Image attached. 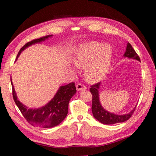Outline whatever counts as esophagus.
I'll use <instances>...</instances> for the list:
<instances>
[{"instance_id":"obj_1","label":"esophagus","mask_w":156,"mask_h":156,"mask_svg":"<svg viewBox=\"0 0 156 156\" xmlns=\"http://www.w3.org/2000/svg\"><path fill=\"white\" fill-rule=\"evenodd\" d=\"M76 89H77L78 91H80L83 90V89H86L87 87L82 83H78L76 84Z\"/></svg>"}]
</instances>
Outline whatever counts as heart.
I'll return each instance as SVG.
<instances>
[{"instance_id":"obj_1","label":"heart","mask_w":156,"mask_h":156,"mask_svg":"<svg viewBox=\"0 0 156 156\" xmlns=\"http://www.w3.org/2000/svg\"><path fill=\"white\" fill-rule=\"evenodd\" d=\"M113 54L112 47L99 42L84 43L76 50L73 63L78 68H84V75L89 83L99 81L107 74Z\"/></svg>"}]
</instances>
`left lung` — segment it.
Masks as SVG:
<instances>
[{
    "label": "left lung",
    "instance_id": "obj_1",
    "mask_svg": "<svg viewBox=\"0 0 156 156\" xmlns=\"http://www.w3.org/2000/svg\"><path fill=\"white\" fill-rule=\"evenodd\" d=\"M125 57L129 58L136 59L140 61V57L135 50L131 46V44L128 43L127 46H126V50L124 54ZM100 83H97L91 86V88L89 89L90 92L92 94V107L91 110L92 113L94 118H96L102 124L105 125H112V124L118 123V122H125L133 115L134 111L136 109V107L131 111L130 113H127L125 115H116L114 113H109L105 111L103 108L102 107L99 101V96H98V89L100 87Z\"/></svg>",
    "mask_w": 156,
    "mask_h": 156
}]
</instances>
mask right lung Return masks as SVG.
Instances as JSON below:
<instances>
[{"mask_svg":"<svg viewBox=\"0 0 156 156\" xmlns=\"http://www.w3.org/2000/svg\"><path fill=\"white\" fill-rule=\"evenodd\" d=\"M51 36L52 35H47L28 42L20 49L16 58L20 55L21 51H23L26 47L33 44L40 43ZM11 83L12 87L13 98H14L16 105H17L26 120L30 125L36 126V127L50 128L58 125L67 116L69 102L73 95L76 93L75 83L73 82L70 83L67 85L60 87L54 98L45 106L40 108V109H27L18 100L14 87H13L12 78Z\"/></svg>","mask_w":156,"mask_h":156,"instance_id":"right-lung-1","label":"right lung"}]
</instances>
